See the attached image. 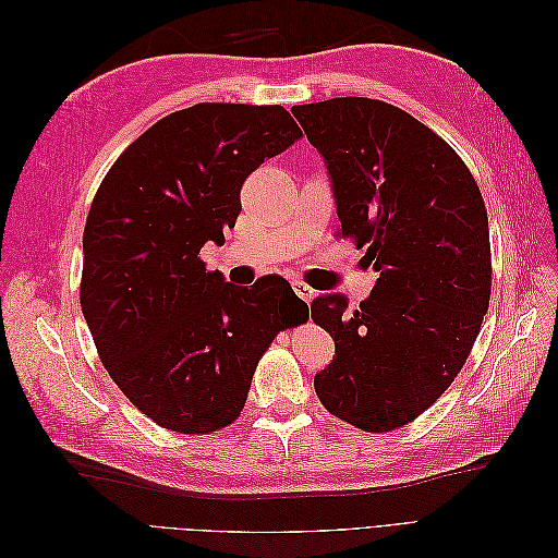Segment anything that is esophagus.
Listing matches in <instances>:
<instances>
[{
    "label": "esophagus",
    "mask_w": 558,
    "mask_h": 558,
    "mask_svg": "<svg viewBox=\"0 0 558 558\" xmlns=\"http://www.w3.org/2000/svg\"><path fill=\"white\" fill-rule=\"evenodd\" d=\"M293 291L300 300H305V302H312L314 295H316V291L312 289V286H307L305 281H293Z\"/></svg>",
    "instance_id": "obj_1"
}]
</instances>
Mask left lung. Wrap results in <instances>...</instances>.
Returning a JSON list of instances; mask_svg holds the SVG:
<instances>
[{
  "label": "left lung",
  "mask_w": 558,
  "mask_h": 558,
  "mask_svg": "<svg viewBox=\"0 0 558 558\" xmlns=\"http://www.w3.org/2000/svg\"><path fill=\"white\" fill-rule=\"evenodd\" d=\"M293 116L326 162L342 234L379 272L356 312L342 293L312 302L335 340L316 396L351 426L393 430L447 391L480 335L492 295L484 199L456 150L393 105L332 97Z\"/></svg>",
  "instance_id": "obj_1"
}]
</instances>
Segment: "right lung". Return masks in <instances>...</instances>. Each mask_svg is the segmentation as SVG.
Wrapping results in <instances>:
<instances>
[{"label": "right lung", "mask_w": 558, "mask_h": 558, "mask_svg": "<svg viewBox=\"0 0 558 558\" xmlns=\"http://www.w3.org/2000/svg\"><path fill=\"white\" fill-rule=\"evenodd\" d=\"M300 137L279 105L202 102L132 142L93 199L81 310L111 379L167 430L232 424L269 342L310 312L281 277L246 289L199 260L234 228L244 179Z\"/></svg>", "instance_id": "right-lung-1"}]
</instances>
